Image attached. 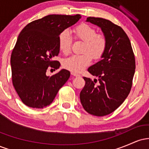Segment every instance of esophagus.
Masks as SVG:
<instances>
[{
    "instance_id": "34e87169",
    "label": "esophagus",
    "mask_w": 149,
    "mask_h": 149,
    "mask_svg": "<svg viewBox=\"0 0 149 149\" xmlns=\"http://www.w3.org/2000/svg\"><path fill=\"white\" fill-rule=\"evenodd\" d=\"M71 75H72V76H76V77L80 76V75H79V74H76V73H72V72H71Z\"/></svg>"
}]
</instances>
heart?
I'll return each instance as SVG.
<instances>
[{"label": "heart", "mask_w": 149, "mask_h": 149, "mask_svg": "<svg viewBox=\"0 0 149 149\" xmlns=\"http://www.w3.org/2000/svg\"><path fill=\"white\" fill-rule=\"evenodd\" d=\"M74 38L83 42L80 55H73L63 61V66L72 73H80L91 63L92 59L98 60L106 52L107 41L102 34L90 25L82 24L73 30ZM59 49L64 54H69L72 45V38L67 30H64L58 37Z\"/></svg>", "instance_id": "obj_1"}]
</instances>
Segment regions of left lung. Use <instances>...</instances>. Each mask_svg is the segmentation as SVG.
Returning <instances> with one entry per match:
<instances>
[{
  "label": "left lung",
  "mask_w": 149,
  "mask_h": 149,
  "mask_svg": "<svg viewBox=\"0 0 149 149\" xmlns=\"http://www.w3.org/2000/svg\"><path fill=\"white\" fill-rule=\"evenodd\" d=\"M100 27L107 41L102 60L88 68L92 79L83 77L85 85L80 93L83 107L90 114L104 116L113 112L130 92L135 72V58L129 38L123 29L108 19L87 18Z\"/></svg>",
  "instance_id": "obj_1"
}]
</instances>
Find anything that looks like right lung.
Wrapping results in <instances>:
<instances>
[{"instance_id":"add662e5","label":"right lung","mask_w":149,"mask_h":149,"mask_svg":"<svg viewBox=\"0 0 149 149\" xmlns=\"http://www.w3.org/2000/svg\"><path fill=\"white\" fill-rule=\"evenodd\" d=\"M80 18V15H49L28 24L20 32L10 64L13 86L25 105L36 109L49 105L69 78L68 70L52 76L46 71L59 68L60 63L52 60L59 53V33Z\"/></svg>"}]
</instances>
